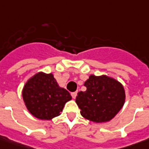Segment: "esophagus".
<instances>
[{
    "mask_svg": "<svg viewBox=\"0 0 149 149\" xmlns=\"http://www.w3.org/2000/svg\"><path fill=\"white\" fill-rule=\"evenodd\" d=\"M77 91L72 92V93H71V95H72V97L73 99H75V98H76V96H77Z\"/></svg>",
    "mask_w": 149,
    "mask_h": 149,
    "instance_id": "34e87169",
    "label": "esophagus"
}]
</instances>
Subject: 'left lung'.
<instances>
[{
  "label": "left lung",
  "instance_id": "left-lung-1",
  "mask_svg": "<svg viewBox=\"0 0 149 149\" xmlns=\"http://www.w3.org/2000/svg\"><path fill=\"white\" fill-rule=\"evenodd\" d=\"M84 86L86 90L77 93L76 103L86 120L95 123L110 121L125 104L124 86L114 78L91 75Z\"/></svg>",
  "mask_w": 149,
  "mask_h": 149
}]
</instances>
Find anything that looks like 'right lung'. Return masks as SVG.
Segmentation results:
<instances>
[{
  "label": "right lung",
  "instance_id": "right-lung-1",
  "mask_svg": "<svg viewBox=\"0 0 149 149\" xmlns=\"http://www.w3.org/2000/svg\"><path fill=\"white\" fill-rule=\"evenodd\" d=\"M22 96L30 114L44 120L58 116L65 104L72 100L69 92L59 86L54 75L44 72H38L27 81Z\"/></svg>",
  "mask_w": 149,
  "mask_h": 149
}]
</instances>
